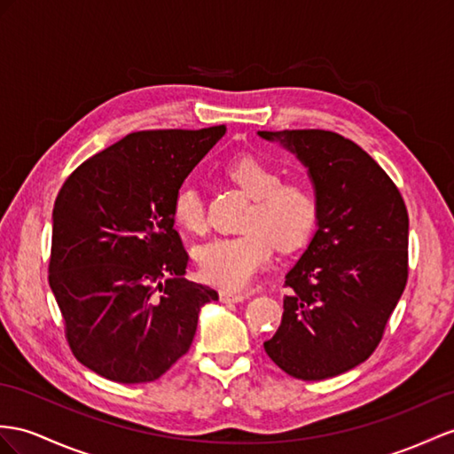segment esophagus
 Instances as JSON below:
<instances>
[{"mask_svg":"<svg viewBox=\"0 0 454 454\" xmlns=\"http://www.w3.org/2000/svg\"><path fill=\"white\" fill-rule=\"evenodd\" d=\"M221 302H242L247 301V294L242 293H233V291H219Z\"/></svg>","mask_w":454,"mask_h":454,"instance_id":"esophagus-1","label":"esophagus"}]
</instances>
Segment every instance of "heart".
I'll use <instances>...</instances> for the list:
<instances>
[{"mask_svg": "<svg viewBox=\"0 0 454 454\" xmlns=\"http://www.w3.org/2000/svg\"><path fill=\"white\" fill-rule=\"evenodd\" d=\"M229 179L252 198V206L237 237H215L196 247L194 258L209 283L240 289L270 262L273 242L281 250L302 247L317 217L314 191L302 181H283L281 173L256 156H239L225 168ZM176 225L191 233L206 229L202 194L194 183H183L171 200Z\"/></svg>", "mask_w": 454, "mask_h": 454, "instance_id": "b5f03b06", "label": "heart"}]
</instances>
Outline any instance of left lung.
Returning <instances> with one entry per match:
<instances>
[{
  "instance_id": "8db88e82",
  "label": "left lung",
  "mask_w": 454,
  "mask_h": 454,
  "mask_svg": "<svg viewBox=\"0 0 454 454\" xmlns=\"http://www.w3.org/2000/svg\"><path fill=\"white\" fill-rule=\"evenodd\" d=\"M308 169L316 233L285 275L281 325L263 342L296 380L319 381L368 360L408 278L403 196L358 144L331 130H258Z\"/></svg>"
}]
</instances>
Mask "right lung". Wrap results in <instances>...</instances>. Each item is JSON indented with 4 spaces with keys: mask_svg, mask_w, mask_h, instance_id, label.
<instances>
[{
    "mask_svg": "<svg viewBox=\"0 0 454 454\" xmlns=\"http://www.w3.org/2000/svg\"><path fill=\"white\" fill-rule=\"evenodd\" d=\"M225 125L138 130L76 168L55 198L50 286L81 364L117 383L158 380L189 352L217 293L183 275L171 200Z\"/></svg>",
    "mask_w": 454,
    "mask_h": 454,
    "instance_id": "1",
    "label": "right lung"
}]
</instances>
